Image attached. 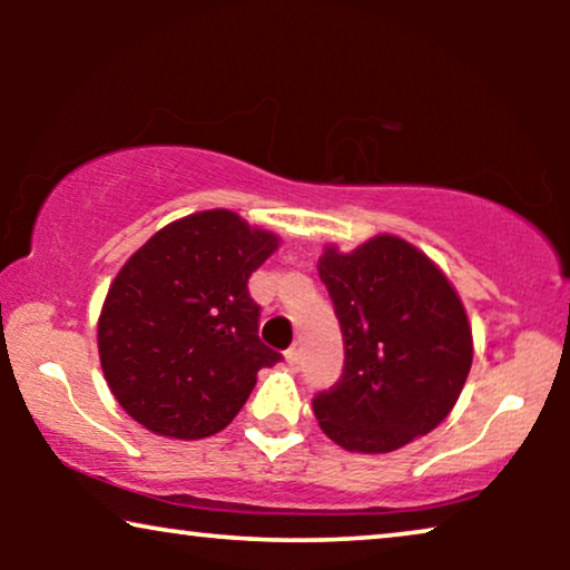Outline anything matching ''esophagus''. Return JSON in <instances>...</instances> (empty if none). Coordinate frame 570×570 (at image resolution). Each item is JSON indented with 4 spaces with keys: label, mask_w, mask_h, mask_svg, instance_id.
<instances>
[{
    "label": "esophagus",
    "mask_w": 570,
    "mask_h": 570,
    "mask_svg": "<svg viewBox=\"0 0 570 570\" xmlns=\"http://www.w3.org/2000/svg\"><path fill=\"white\" fill-rule=\"evenodd\" d=\"M285 363H287V365H293V368H295V365L301 363V350H298V347H291V350H287V353H285Z\"/></svg>",
    "instance_id": "1"
}]
</instances>
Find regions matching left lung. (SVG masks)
<instances>
[{
	"mask_svg": "<svg viewBox=\"0 0 570 570\" xmlns=\"http://www.w3.org/2000/svg\"><path fill=\"white\" fill-rule=\"evenodd\" d=\"M316 269L345 340L342 379L314 400L322 431L357 454H389L431 433L472 368L456 287L431 256L389 233L353 252L324 246Z\"/></svg>",
	"mask_w": 570,
	"mask_h": 570,
	"instance_id": "1",
	"label": "left lung"
}]
</instances>
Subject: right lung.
I'll list each match as a JSON object with an SVG mask.
<instances>
[{
  "instance_id": "obj_1",
  "label": "right lung",
  "mask_w": 570,
  "mask_h": 570,
  "mask_svg": "<svg viewBox=\"0 0 570 570\" xmlns=\"http://www.w3.org/2000/svg\"><path fill=\"white\" fill-rule=\"evenodd\" d=\"M279 236L230 209L168 223L108 287L98 316L106 384L155 435L197 441L220 433L279 353L259 340L248 277Z\"/></svg>"
}]
</instances>
